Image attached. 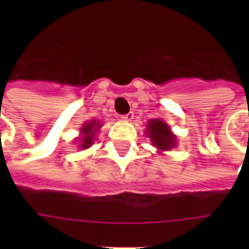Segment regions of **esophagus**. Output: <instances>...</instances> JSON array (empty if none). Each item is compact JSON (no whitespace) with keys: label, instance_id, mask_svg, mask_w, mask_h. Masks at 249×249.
I'll return each instance as SVG.
<instances>
[{"label":"esophagus","instance_id":"obj_1","mask_svg":"<svg viewBox=\"0 0 249 249\" xmlns=\"http://www.w3.org/2000/svg\"><path fill=\"white\" fill-rule=\"evenodd\" d=\"M133 117H135V113H133L132 110H130V112H128L126 114H123V116H121V119L124 120V121H132V120H133Z\"/></svg>","mask_w":249,"mask_h":249}]
</instances>
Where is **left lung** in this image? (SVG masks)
Here are the masks:
<instances>
[{
  "label": "left lung",
  "mask_w": 249,
  "mask_h": 249,
  "mask_svg": "<svg viewBox=\"0 0 249 249\" xmlns=\"http://www.w3.org/2000/svg\"><path fill=\"white\" fill-rule=\"evenodd\" d=\"M146 130H148V136L151 137L153 145L157 146L161 151H168L176 144L175 136L169 132V126L161 120H151L148 123Z\"/></svg>",
  "instance_id": "left-lung-1"
}]
</instances>
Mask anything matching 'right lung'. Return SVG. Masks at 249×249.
I'll list each match as a JSON object with an SVG mask.
<instances>
[{
  "label": "right lung",
  "instance_id": "add662e5",
  "mask_svg": "<svg viewBox=\"0 0 249 249\" xmlns=\"http://www.w3.org/2000/svg\"><path fill=\"white\" fill-rule=\"evenodd\" d=\"M100 125L97 124L96 126V121H90V123H88L81 128L82 132V141H81V148L84 149H87L89 146L92 145L93 142V137H94V130L97 129Z\"/></svg>",
  "mask_w": 249,
  "mask_h": 249
}]
</instances>
